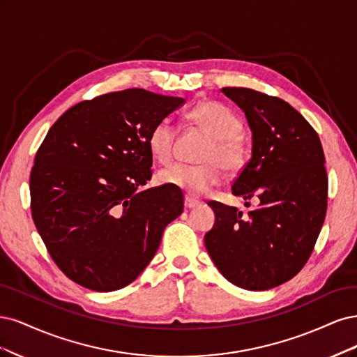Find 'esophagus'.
<instances>
[{
	"label": "esophagus",
	"mask_w": 357,
	"mask_h": 357,
	"mask_svg": "<svg viewBox=\"0 0 357 357\" xmlns=\"http://www.w3.org/2000/svg\"><path fill=\"white\" fill-rule=\"evenodd\" d=\"M183 204H185L187 209H194V208H197V206H199L200 203H199L197 200H194V199L185 197V200H183Z\"/></svg>",
	"instance_id": "obj_1"
}]
</instances>
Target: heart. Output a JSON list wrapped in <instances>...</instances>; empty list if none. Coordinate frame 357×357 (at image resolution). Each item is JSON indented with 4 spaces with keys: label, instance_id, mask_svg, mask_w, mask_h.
<instances>
[{
    "label": "heart",
    "instance_id": "obj_1",
    "mask_svg": "<svg viewBox=\"0 0 357 357\" xmlns=\"http://www.w3.org/2000/svg\"><path fill=\"white\" fill-rule=\"evenodd\" d=\"M187 119L212 136V142L203 154V165H172L160 172L158 179L165 185L179 188L191 195H203L220 185L224 169L234 172L241 167L245 146L240 133L243 130L237 114L216 100H204L191 108ZM176 128L169 119L157 121L148 135V148L158 163L166 165L174 157Z\"/></svg>",
    "mask_w": 357,
    "mask_h": 357
}]
</instances>
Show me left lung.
Returning <instances> with one entry per match:
<instances>
[{
	"label": "left lung",
	"instance_id": "1",
	"mask_svg": "<svg viewBox=\"0 0 357 357\" xmlns=\"http://www.w3.org/2000/svg\"><path fill=\"white\" fill-rule=\"evenodd\" d=\"M222 93L245 112L252 157L231 191L258 206L243 215L233 206L208 204L215 225L204 236L224 278L248 291H267L305 266L328 206L325 154L316 130L283 99L245 87Z\"/></svg>",
	"mask_w": 357,
	"mask_h": 357
}]
</instances>
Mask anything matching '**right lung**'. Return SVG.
<instances>
[{
    "instance_id": "1",
    "label": "right lung",
    "mask_w": 357,
    "mask_h": 357,
    "mask_svg": "<svg viewBox=\"0 0 357 357\" xmlns=\"http://www.w3.org/2000/svg\"><path fill=\"white\" fill-rule=\"evenodd\" d=\"M183 103L128 89L79 102L44 137L31 170V211L50 257L90 291L132 283L182 213L178 188L151 179L148 135Z\"/></svg>"
}]
</instances>
